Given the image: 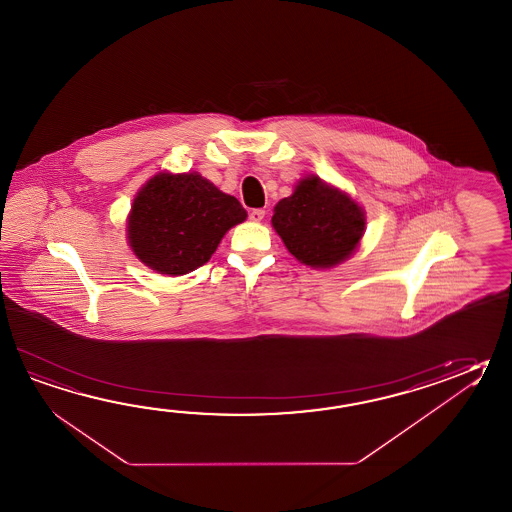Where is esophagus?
<instances>
[{"mask_svg": "<svg viewBox=\"0 0 512 512\" xmlns=\"http://www.w3.org/2000/svg\"><path fill=\"white\" fill-rule=\"evenodd\" d=\"M264 215H266L264 209H253L250 213V220L251 222H261L264 219Z\"/></svg>", "mask_w": 512, "mask_h": 512, "instance_id": "34e87169", "label": "esophagus"}]
</instances>
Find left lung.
Returning a JSON list of instances; mask_svg holds the SVG:
<instances>
[{
  "instance_id": "1",
  "label": "left lung",
  "mask_w": 512,
  "mask_h": 512,
  "mask_svg": "<svg viewBox=\"0 0 512 512\" xmlns=\"http://www.w3.org/2000/svg\"><path fill=\"white\" fill-rule=\"evenodd\" d=\"M272 226L297 261L330 270L354 255L365 235L366 215L346 191L306 175L273 208Z\"/></svg>"
}]
</instances>
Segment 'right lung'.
<instances>
[{
    "instance_id": "add662e5",
    "label": "right lung",
    "mask_w": 512,
    "mask_h": 512,
    "mask_svg": "<svg viewBox=\"0 0 512 512\" xmlns=\"http://www.w3.org/2000/svg\"><path fill=\"white\" fill-rule=\"evenodd\" d=\"M248 217L239 200L197 171H158L127 215V244L153 272L178 277L200 268L228 231Z\"/></svg>"
}]
</instances>
